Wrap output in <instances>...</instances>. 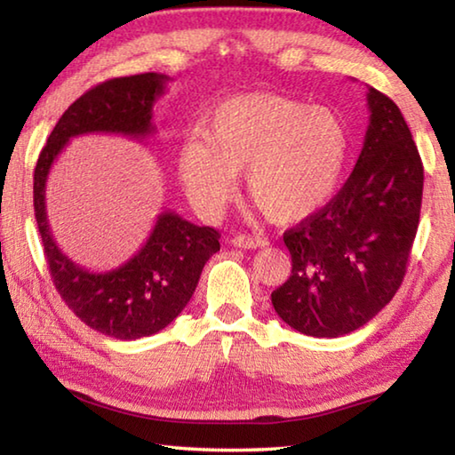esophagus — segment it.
Masks as SVG:
<instances>
[{
	"mask_svg": "<svg viewBox=\"0 0 455 455\" xmlns=\"http://www.w3.org/2000/svg\"><path fill=\"white\" fill-rule=\"evenodd\" d=\"M233 244L238 246V249H263V246L268 244V241L255 235H236L233 238Z\"/></svg>",
	"mask_w": 455,
	"mask_h": 455,
	"instance_id": "obj_1",
	"label": "esophagus"
}]
</instances>
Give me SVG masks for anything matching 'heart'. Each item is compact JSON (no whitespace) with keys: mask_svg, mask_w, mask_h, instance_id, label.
I'll return each instance as SVG.
<instances>
[{"mask_svg":"<svg viewBox=\"0 0 455 455\" xmlns=\"http://www.w3.org/2000/svg\"><path fill=\"white\" fill-rule=\"evenodd\" d=\"M349 130L335 110L281 94H241L214 108L200 140L179 152L192 204L214 217L235 196L238 172L273 222H297L325 206L349 163Z\"/></svg>","mask_w":455,"mask_h":455,"instance_id":"heart-1","label":"heart"}]
</instances>
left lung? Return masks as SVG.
Instances as JSON below:
<instances>
[{
    "label": "left lung",
    "instance_id": "obj_1",
    "mask_svg": "<svg viewBox=\"0 0 455 455\" xmlns=\"http://www.w3.org/2000/svg\"><path fill=\"white\" fill-rule=\"evenodd\" d=\"M365 142L343 188L283 235L291 276L273 291L279 317L311 337H341L387 305L419 225L423 166L395 102L367 90Z\"/></svg>",
    "mask_w": 455,
    "mask_h": 455
}]
</instances>
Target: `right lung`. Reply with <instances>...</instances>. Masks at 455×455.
Returning a JSON list of instances; mask_svg holds the SVG:
<instances>
[{
  "label": "right lung",
  "mask_w": 455,
  "mask_h": 455,
  "mask_svg": "<svg viewBox=\"0 0 455 455\" xmlns=\"http://www.w3.org/2000/svg\"><path fill=\"white\" fill-rule=\"evenodd\" d=\"M168 80L164 74L148 72L88 90L61 114L34 171L36 220L53 284L76 317L122 341L158 333L179 317L206 260L220 251V235L164 211L132 259L112 271L92 273L60 251L45 212V182L74 136L122 134L142 140L156 132L152 106L164 94Z\"/></svg>",
  "instance_id": "obj_1"
}]
</instances>
